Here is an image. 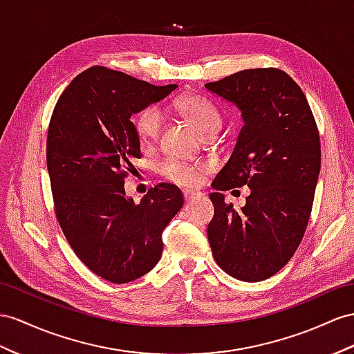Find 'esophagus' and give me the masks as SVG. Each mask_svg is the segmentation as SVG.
Instances as JSON below:
<instances>
[{
  "label": "esophagus",
  "instance_id": "esophagus-1",
  "mask_svg": "<svg viewBox=\"0 0 354 354\" xmlns=\"http://www.w3.org/2000/svg\"><path fill=\"white\" fill-rule=\"evenodd\" d=\"M184 198H185V202H192V201H194V198L197 197V196H201L198 193H196V192H192V189H184Z\"/></svg>",
  "mask_w": 354,
  "mask_h": 354
}]
</instances>
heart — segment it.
<instances>
[{
	"label": "heart",
	"mask_w": 354,
	"mask_h": 354,
	"mask_svg": "<svg viewBox=\"0 0 354 354\" xmlns=\"http://www.w3.org/2000/svg\"><path fill=\"white\" fill-rule=\"evenodd\" d=\"M175 106L201 134L209 136L220 130L221 115L209 100L201 95H184L178 100ZM160 127L161 113L157 107L143 109L134 120L136 133L143 143L156 140L160 133ZM160 171L166 179L178 185L196 187L201 183L205 167L202 165H189V162L169 158L161 162Z\"/></svg>",
	"instance_id": "heart-1"
}]
</instances>
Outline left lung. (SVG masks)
I'll return each mask as SVG.
<instances>
[{
    "mask_svg": "<svg viewBox=\"0 0 354 354\" xmlns=\"http://www.w3.org/2000/svg\"><path fill=\"white\" fill-rule=\"evenodd\" d=\"M241 111L243 127L229 161L215 176L207 225L212 256L248 283L283 269L301 243L320 174V138L302 89L279 68H250L205 85ZM247 185L236 212L223 191Z\"/></svg>",
    "mask_w": 354,
    "mask_h": 354,
    "instance_id": "left-lung-1",
    "label": "left lung"
}]
</instances>
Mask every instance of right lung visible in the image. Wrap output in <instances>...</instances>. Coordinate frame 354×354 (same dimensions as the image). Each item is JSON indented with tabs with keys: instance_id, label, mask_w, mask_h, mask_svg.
<instances>
[{
	"instance_id": "obj_1",
	"label": "right lung",
	"mask_w": 354,
	"mask_h": 354,
	"mask_svg": "<svg viewBox=\"0 0 354 354\" xmlns=\"http://www.w3.org/2000/svg\"><path fill=\"white\" fill-rule=\"evenodd\" d=\"M175 88L94 66L71 80L50 118L46 161L57 220L88 269L115 284L158 263L161 233L184 205L174 184L151 188L140 203L124 188L142 157L131 115Z\"/></svg>"
}]
</instances>
